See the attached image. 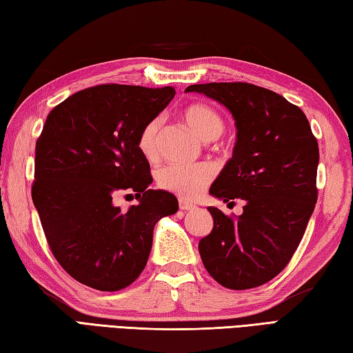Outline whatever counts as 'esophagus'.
Instances as JSON below:
<instances>
[{"label": "esophagus", "instance_id": "34e87169", "mask_svg": "<svg viewBox=\"0 0 353 353\" xmlns=\"http://www.w3.org/2000/svg\"><path fill=\"white\" fill-rule=\"evenodd\" d=\"M179 208H181L182 211H188V210L196 208V205H193L188 201H185V199H181V201H179Z\"/></svg>", "mask_w": 353, "mask_h": 353}]
</instances>
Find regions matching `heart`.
<instances>
[{
	"mask_svg": "<svg viewBox=\"0 0 353 353\" xmlns=\"http://www.w3.org/2000/svg\"><path fill=\"white\" fill-rule=\"evenodd\" d=\"M185 123L202 140H213L225 130L222 115L205 103H191L183 111ZM162 121L154 119L146 123L139 134L137 146L148 160L157 157L159 131ZM213 172L208 165H166L157 172V183L162 190L174 193L182 199H194L211 182Z\"/></svg>",
	"mask_w": 353,
	"mask_h": 353,
	"instance_id": "1",
	"label": "heart"
}]
</instances>
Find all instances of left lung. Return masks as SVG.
Masks as SVG:
<instances>
[{
  "instance_id": "1",
  "label": "left lung",
  "mask_w": 353,
  "mask_h": 353,
  "mask_svg": "<svg viewBox=\"0 0 353 353\" xmlns=\"http://www.w3.org/2000/svg\"><path fill=\"white\" fill-rule=\"evenodd\" d=\"M185 92L207 95L232 112L233 156L210 194L245 203L238 217L208 207L214 225L199 253L221 285L259 287L288 264L315 210L318 142L305 114L270 89L238 81L191 85Z\"/></svg>"
}]
</instances>
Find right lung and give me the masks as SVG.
<instances>
[{
    "mask_svg": "<svg viewBox=\"0 0 353 353\" xmlns=\"http://www.w3.org/2000/svg\"><path fill=\"white\" fill-rule=\"evenodd\" d=\"M174 88L100 85L49 112L35 146L32 201L60 265L79 283L115 292L143 272L159 219L174 214V194L151 190L139 151L142 128L174 97ZM120 190L138 203L113 205Z\"/></svg>",
    "mask_w": 353,
    "mask_h": 353,
    "instance_id": "right-lung-1",
    "label": "right lung"
}]
</instances>
